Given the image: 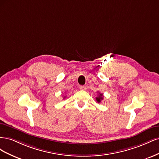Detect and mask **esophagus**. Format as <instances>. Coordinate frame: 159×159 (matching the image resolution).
Returning a JSON list of instances; mask_svg holds the SVG:
<instances>
[{
    "mask_svg": "<svg viewBox=\"0 0 159 159\" xmlns=\"http://www.w3.org/2000/svg\"><path fill=\"white\" fill-rule=\"evenodd\" d=\"M80 89L81 91H85L86 89H87V88H86V87L84 85H81L80 87Z\"/></svg>",
    "mask_w": 159,
    "mask_h": 159,
    "instance_id": "1",
    "label": "esophagus"
}]
</instances>
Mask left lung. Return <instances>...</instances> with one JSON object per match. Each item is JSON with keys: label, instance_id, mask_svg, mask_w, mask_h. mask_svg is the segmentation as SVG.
<instances>
[{"label": "left lung", "instance_id": "8db88e82", "mask_svg": "<svg viewBox=\"0 0 159 159\" xmlns=\"http://www.w3.org/2000/svg\"><path fill=\"white\" fill-rule=\"evenodd\" d=\"M102 100H103V94L99 93L98 96L97 98H96V101H97V102L100 103L101 101H102Z\"/></svg>", "mask_w": 159, "mask_h": 159}]
</instances>
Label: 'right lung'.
Here are the masks:
<instances>
[{"label":"right lung","instance_id":"add662e5","mask_svg":"<svg viewBox=\"0 0 159 159\" xmlns=\"http://www.w3.org/2000/svg\"><path fill=\"white\" fill-rule=\"evenodd\" d=\"M66 98V97H64V98Z\"/></svg>","mask_w":159,"mask_h":159}]
</instances>
